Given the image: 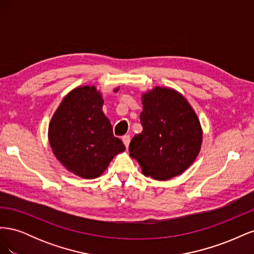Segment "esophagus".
I'll return each instance as SVG.
<instances>
[{
  "label": "esophagus",
  "instance_id": "34e87169",
  "mask_svg": "<svg viewBox=\"0 0 254 254\" xmlns=\"http://www.w3.org/2000/svg\"><path fill=\"white\" fill-rule=\"evenodd\" d=\"M123 142H124L125 146L128 148V145H129V142H130V135L126 134V135L123 136Z\"/></svg>",
  "mask_w": 254,
  "mask_h": 254
}]
</instances>
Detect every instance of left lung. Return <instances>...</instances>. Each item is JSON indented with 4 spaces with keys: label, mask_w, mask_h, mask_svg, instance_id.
Masks as SVG:
<instances>
[{
    "label": "left lung",
    "mask_w": 254,
    "mask_h": 254,
    "mask_svg": "<svg viewBox=\"0 0 254 254\" xmlns=\"http://www.w3.org/2000/svg\"><path fill=\"white\" fill-rule=\"evenodd\" d=\"M143 131L129 144L130 157L156 180L182 174L200 150L202 131L194 110L178 92L156 88L143 95Z\"/></svg>",
    "instance_id": "left-lung-1"
}]
</instances>
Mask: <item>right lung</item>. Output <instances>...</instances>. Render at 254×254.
Returning <instances> with one entry per match:
<instances>
[{
    "mask_svg": "<svg viewBox=\"0 0 254 254\" xmlns=\"http://www.w3.org/2000/svg\"><path fill=\"white\" fill-rule=\"evenodd\" d=\"M104 101L94 87L71 91L53 115L49 139L66 170L86 179L101 175L125 145L113 134L103 112Z\"/></svg>",
    "mask_w": 254,
    "mask_h": 254,
    "instance_id": "1",
    "label": "right lung"
}]
</instances>
